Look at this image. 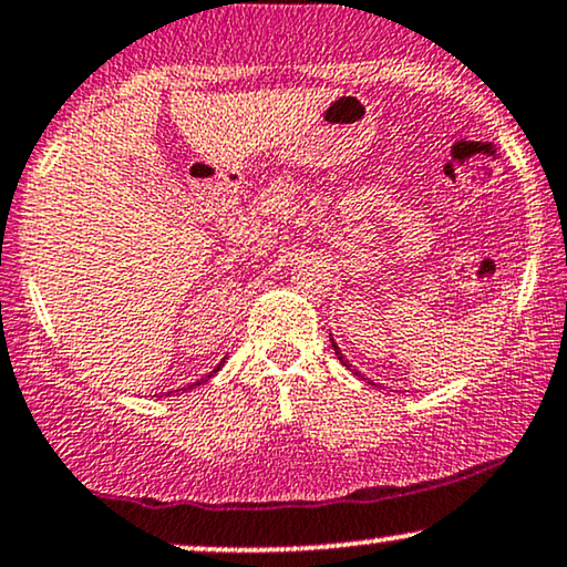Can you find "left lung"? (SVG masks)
Returning <instances> with one entry per match:
<instances>
[{
	"instance_id": "obj_1",
	"label": "left lung",
	"mask_w": 567,
	"mask_h": 567,
	"mask_svg": "<svg viewBox=\"0 0 567 567\" xmlns=\"http://www.w3.org/2000/svg\"><path fill=\"white\" fill-rule=\"evenodd\" d=\"M332 348H334V355L337 358H340V363H342V367H348L350 369V361H348V358L346 355H342V350L340 348H337V342L332 340ZM350 371H353V374H358V377H361V371H355V369H350ZM369 384H374V382H369Z\"/></svg>"
}]
</instances>
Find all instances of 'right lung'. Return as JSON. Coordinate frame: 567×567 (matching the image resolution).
<instances>
[{
	"instance_id": "obj_1",
	"label": "right lung",
	"mask_w": 567,
	"mask_h": 567,
	"mask_svg": "<svg viewBox=\"0 0 567 567\" xmlns=\"http://www.w3.org/2000/svg\"><path fill=\"white\" fill-rule=\"evenodd\" d=\"M221 363H225V361H221ZM221 363H219V367H217V369H214V371H209V374H206V377H200V379H198V382H193V384H188V386H185V390H193V386H198V384L209 382V379H212L214 374H217V371L221 369ZM185 390H183V392H185ZM175 392H181V390H175Z\"/></svg>"
}]
</instances>
